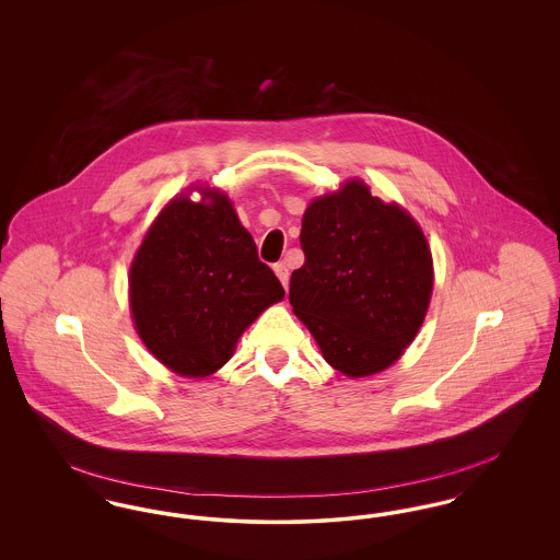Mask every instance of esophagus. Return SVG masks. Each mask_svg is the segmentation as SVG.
<instances>
[{
	"instance_id": "esophagus-1",
	"label": "esophagus",
	"mask_w": 560,
	"mask_h": 560,
	"mask_svg": "<svg viewBox=\"0 0 560 560\" xmlns=\"http://www.w3.org/2000/svg\"><path fill=\"white\" fill-rule=\"evenodd\" d=\"M275 272H277V277H279V281L283 283V288L288 290V285H290V268L285 262H279V265H275Z\"/></svg>"
}]
</instances>
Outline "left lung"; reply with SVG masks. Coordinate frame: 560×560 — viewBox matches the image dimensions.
<instances>
[{
	"mask_svg": "<svg viewBox=\"0 0 560 560\" xmlns=\"http://www.w3.org/2000/svg\"><path fill=\"white\" fill-rule=\"evenodd\" d=\"M300 245L290 302L325 361L348 377L393 365L432 293V256L416 220L350 180L306 208Z\"/></svg>",
	"mask_w": 560,
	"mask_h": 560,
	"instance_id": "1",
	"label": "left lung"
}]
</instances>
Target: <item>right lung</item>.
Instances as JSON below:
<instances>
[{"label":"right lung","instance_id":"add662e5","mask_svg":"<svg viewBox=\"0 0 560 560\" xmlns=\"http://www.w3.org/2000/svg\"><path fill=\"white\" fill-rule=\"evenodd\" d=\"M285 295L260 262L226 195L174 199L153 222L130 268V308L165 368L201 377L220 370L241 334Z\"/></svg>","mask_w":560,"mask_h":560}]
</instances>
